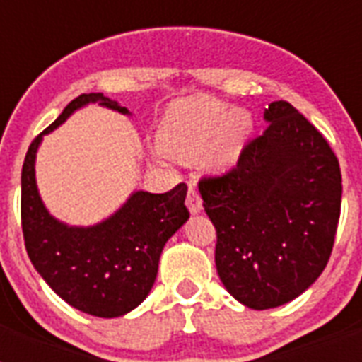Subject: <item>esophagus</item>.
Segmentation results:
<instances>
[{"mask_svg":"<svg viewBox=\"0 0 362 362\" xmlns=\"http://www.w3.org/2000/svg\"><path fill=\"white\" fill-rule=\"evenodd\" d=\"M186 204L192 214H199V212L203 210V201H201V195H199V192L195 189V187L189 186V189H187Z\"/></svg>","mask_w":362,"mask_h":362,"instance_id":"esophagus-1","label":"esophagus"}]
</instances>
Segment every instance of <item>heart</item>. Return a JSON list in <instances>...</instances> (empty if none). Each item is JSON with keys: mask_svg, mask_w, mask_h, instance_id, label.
<instances>
[{"mask_svg": "<svg viewBox=\"0 0 362 362\" xmlns=\"http://www.w3.org/2000/svg\"><path fill=\"white\" fill-rule=\"evenodd\" d=\"M250 131L252 118L244 110H231L216 99L195 98L170 107L159 129V141L165 153L180 161L201 158L220 141L214 161L223 167L237 159Z\"/></svg>", "mask_w": 362, "mask_h": 362, "instance_id": "1", "label": "heart"}]
</instances>
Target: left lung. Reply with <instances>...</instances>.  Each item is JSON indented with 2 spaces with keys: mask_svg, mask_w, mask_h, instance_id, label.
I'll use <instances>...</instances> for the list:
<instances>
[{
  "mask_svg": "<svg viewBox=\"0 0 362 362\" xmlns=\"http://www.w3.org/2000/svg\"><path fill=\"white\" fill-rule=\"evenodd\" d=\"M264 122L237 167L199 182L221 284L253 310L289 303L320 278L342 204L340 165L325 136L287 101L270 103Z\"/></svg>",
  "mask_w": 362,
  "mask_h": 362,
  "instance_id": "obj_1",
  "label": "left lung"
}]
</instances>
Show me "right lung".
I'll use <instances>...</instances> for the list:
<instances>
[{"label":"right lung","instance_id":"obj_1","mask_svg":"<svg viewBox=\"0 0 362 362\" xmlns=\"http://www.w3.org/2000/svg\"><path fill=\"white\" fill-rule=\"evenodd\" d=\"M90 103L129 115L103 93H82L35 136L22 167V233L31 263L58 297L84 314L120 317L148 297L163 246L189 218L184 204L187 187L178 184L167 193L133 192L115 214L95 226L56 220L37 189V150L42 136Z\"/></svg>","mask_w":362,"mask_h":362}]
</instances>
